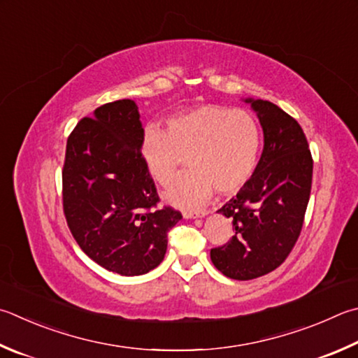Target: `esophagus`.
<instances>
[{"mask_svg": "<svg viewBox=\"0 0 358 358\" xmlns=\"http://www.w3.org/2000/svg\"><path fill=\"white\" fill-rule=\"evenodd\" d=\"M206 214H208L206 210H200V211H185L183 216L186 219H196V217H203Z\"/></svg>", "mask_w": 358, "mask_h": 358, "instance_id": "obj_1", "label": "esophagus"}]
</instances>
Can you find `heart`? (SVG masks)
I'll use <instances>...</instances> for the list:
<instances>
[{"instance_id":"b5f03b06","label":"heart","mask_w":358,"mask_h":358,"mask_svg":"<svg viewBox=\"0 0 358 358\" xmlns=\"http://www.w3.org/2000/svg\"><path fill=\"white\" fill-rule=\"evenodd\" d=\"M262 134L245 109L200 105L171 117L167 131L145 129L141 153L150 177L171 186L186 164L185 173L166 199L180 208H194L219 194H233L250 180L258 164Z\"/></svg>"}]
</instances>
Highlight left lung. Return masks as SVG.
Segmentation results:
<instances>
[{
  "instance_id": "obj_1",
  "label": "left lung",
  "mask_w": 358,
  "mask_h": 358,
  "mask_svg": "<svg viewBox=\"0 0 358 358\" xmlns=\"http://www.w3.org/2000/svg\"><path fill=\"white\" fill-rule=\"evenodd\" d=\"M257 113L264 147L255 172L236 197L217 210L235 235L211 249V262L233 280H252L280 266L301 235L310 200L313 158L301 125L277 105L247 99Z\"/></svg>"
}]
</instances>
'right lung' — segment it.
<instances>
[{
  "label": "right lung",
  "instance_id": "right-lung-1",
  "mask_svg": "<svg viewBox=\"0 0 358 358\" xmlns=\"http://www.w3.org/2000/svg\"><path fill=\"white\" fill-rule=\"evenodd\" d=\"M142 138L133 100L106 103L78 122L64 159L62 205L71 235L89 258L120 275L157 268L167 233L181 219L172 206L158 208Z\"/></svg>",
  "mask_w": 358,
  "mask_h": 358
}]
</instances>
